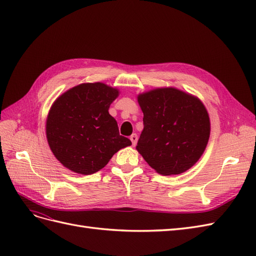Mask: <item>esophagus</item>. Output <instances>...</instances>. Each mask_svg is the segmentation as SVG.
Wrapping results in <instances>:
<instances>
[{
  "label": "esophagus",
  "mask_w": 256,
  "mask_h": 256,
  "mask_svg": "<svg viewBox=\"0 0 256 256\" xmlns=\"http://www.w3.org/2000/svg\"><path fill=\"white\" fill-rule=\"evenodd\" d=\"M130 140H131V142H132V145L134 146L138 142V136L136 134H132L130 136Z\"/></svg>",
  "instance_id": "obj_1"
}]
</instances>
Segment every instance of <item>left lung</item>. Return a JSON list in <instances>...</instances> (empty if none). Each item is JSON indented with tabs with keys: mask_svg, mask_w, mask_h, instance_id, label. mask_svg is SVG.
<instances>
[{
	"mask_svg": "<svg viewBox=\"0 0 256 256\" xmlns=\"http://www.w3.org/2000/svg\"><path fill=\"white\" fill-rule=\"evenodd\" d=\"M144 129L136 150L161 175H177L194 166L210 134L208 112L200 100L174 88L138 96Z\"/></svg>",
	"mask_w": 256,
	"mask_h": 256,
	"instance_id": "left-lung-1",
	"label": "left lung"
}]
</instances>
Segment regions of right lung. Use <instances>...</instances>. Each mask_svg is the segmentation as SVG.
Here are the masks:
<instances>
[{
    "mask_svg": "<svg viewBox=\"0 0 256 256\" xmlns=\"http://www.w3.org/2000/svg\"><path fill=\"white\" fill-rule=\"evenodd\" d=\"M118 94L104 83H82L53 102L46 134L50 150L65 168L82 175L94 174L115 152L131 145L109 114Z\"/></svg>",
    "mask_w": 256,
    "mask_h": 256,
    "instance_id": "right-lung-1",
    "label": "right lung"
}]
</instances>
